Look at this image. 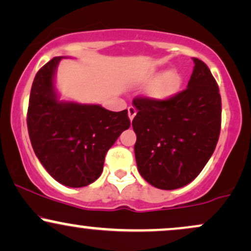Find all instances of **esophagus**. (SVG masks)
<instances>
[{
	"label": "esophagus",
	"instance_id": "34e87169",
	"mask_svg": "<svg viewBox=\"0 0 251 251\" xmlns=\"http://www.w3.org/2000/svg\"><path fill=\"white\" fill-rule=\"evenodd\" d=\"M127 111H128V118H129V120H133V118L135 117V114H137V108L135 107H133V106H129V107L127 108Z\"/></svg>",
	"mask_w": 251,
	"mask_h": 251
}]
</instances>
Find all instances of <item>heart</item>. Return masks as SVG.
<instances>
[{
	"instance_id": "b5f03b06",
	"label": "heart",
	"mask_w": 251,
	"mask_h": 251,
	"mask_svg": "<svg viewBox=\"0 0 251 251\" xmlns=\"http://www.w3.org/2000/svg\"><path fill=\"white\" fill-rule=\"evenodd\" d=\"M181 76L177 71L171 70L162 73L159 71H150L143 79V83H151L149 96L157 101H165L171 99L179 92L181 87Z\"/></svg>"
}]
</instances>
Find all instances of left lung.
Returning a JSON list of instances; mask_svg holds the SVG:
<instances>
[{"label":"left lung","mask_w":251,"mask_h":251,"mask_svg":"<svg viewBox=\"0 0 251 251\" xmlns=\"http://www.w3.org/2000/svg\"><path fill=\"white\" fill-rule=\"evenodd\" d=\"M188 88L165 101L135 98L138 171L162 190L188 185L208 163L221 132L222 102L209 67L194 57Z\"/></svg>","instance_id":"obj_1"}]
</instances>
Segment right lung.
Segmentation results:
<instances>
[{"label":"right lung","instance_id":"1","mask_svg":"<svg viewBox=\"0 0 251 251\" xmlns=\"http://www.w3.org/2000/svg\"><path fill=\"white\" fill-rule=\"evenodd\" d=\"M53 57L36 73L27 113L28 133L36 157L56 181L82 188L101 175L105 155L131 125L127 109L60 101L54 79L60 60Z\"/></svg>","mask_w":251,"mask_h":251}]
</instances>
